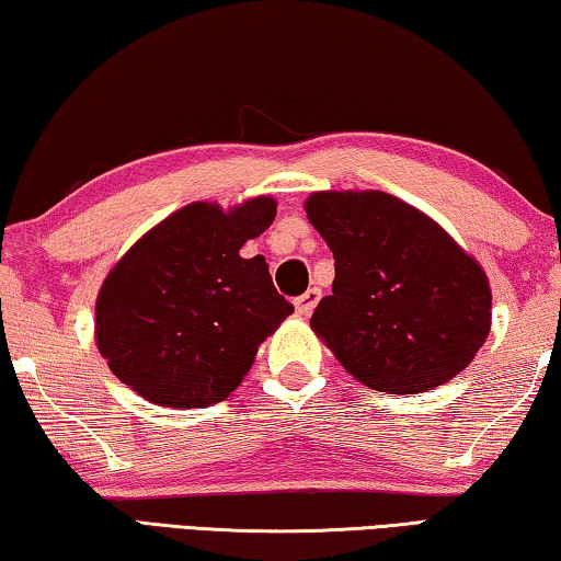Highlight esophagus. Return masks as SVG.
Masks as SVG:
<instances>
[{
  "instance_id": "esophagus-1",
  "label": "esophagus",
  "mask_w": 561,
  "mask_h": 561,
  "mask_svg": "<svg viewBox=\"0 0 561 561\" xmlns=\"http://www.w3.org/2000/svg\"><path fill=\"white\" fill-rule=\"evenodd\" d=\"M319 299H321V291L314 287V289L304 291L301 297L294 299V309H297V314H299V317H309L311 311H314V307H317V301H319Z\"/></svg>"
}]
</instances>
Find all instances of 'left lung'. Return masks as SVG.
I'll use <instances>...</instances> for the list:
<instances>
[{
    "instance_id": "obj_1",
    "label": "left lung",
    "mask_w": 561,
    "mask_h": 561,
    "mask_svg": "<svg viewBox=\"0 0 561 561\" xmlns=\"http://www.w3.org/2000/svg\"><path fill=\"white\" fill-rule=\"evenodd\" d=\"M304 210L336 267L311 329L351 376L403 396L470 364L490 334V282L438 222L381 190L314 193Z\"/></svg>"
}]
</instances>
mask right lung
Instances as JSON below:
<instances>
[{"instance_id":"obj_1","label":"right lung","mask_w":561,"mask_h":561,"mask_svg":"<svg viewBox=\"0 0 561 561\" xmlns=\"http://www.w3.org/2000/svg\"><path fill=\"white\" fill-rule=\"evenodd\" d=\"M274 215L264 195L227 213L193 203L140 237L96 299V344L113 376L156 405L225 401L294 311L262 254L240 257Z\"/></svg>"}]
</instances>
